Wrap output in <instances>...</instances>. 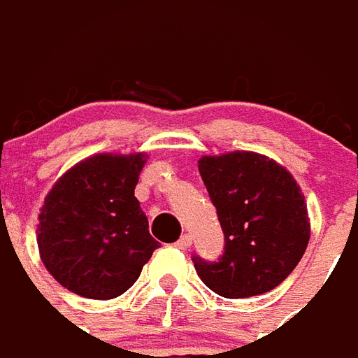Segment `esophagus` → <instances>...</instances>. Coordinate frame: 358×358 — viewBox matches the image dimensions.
<instances>
[{"label":"esophagus","instance_id":"34e87169","mask_svg":"<svg viewBox=\"0 0 358 358\" xmlns=\"http://www.w3.org/2000/svg\"><path fill=\"white\" fill-rule=\"evenodd\" d=\"M191 243H192L191 235H181V239L175 243V247L179 248V250H187V248L191 247Z\"/></svg>","mask_w":358,"mask_h":358}]
</instances>
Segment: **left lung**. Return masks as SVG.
I'll return each mask as SVG.
<instances>
[{"instance_id":"obj_1","label":"left lung","mask_w":358,"mask_h":358,"mask_svg":"<svg viewBox=\"0 0 358 358\" xmlns=\"http://www.w3.org/2000/svg\"><path fill=\"white\" fill-rule=\"evenodd\" d=\"M225 247L217 262L192 256L200 280L225 299L262 295L295 270L310 239L305 194L293 175L256 152L202 156Z\"/></svg>"}]
</instances>
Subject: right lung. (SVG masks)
<instances>
[{"instance_id": "add662e5", "label": "right lung", "mask_w": 358, "mask_h": 358, "mask_svg": "<svg viewBox=\"0 0 358 358\" xmlns=\"http://www.w3.org/2000/svg\"><path fill=\"white\" fill-rule=\"evenodd\" d=\"M146 154H96L55 181L38 215V248L53 280L108 301L138 280L159 243L134 196Z\"/></svg>"}]
</instances>
